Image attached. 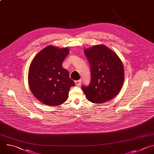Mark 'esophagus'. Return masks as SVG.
Listing matches in <instances>:
<instances>
[{
	"mask_svg": "<svg viewBox=\"0 0 154 154\" xmlns=\"http://www.w3.org/2000/svg\"><path fill=\"white\" fill-rule=\"evenodd\" d=\"M75 83L77 86H80L82 83V80H77L75 82Z\"/></svg>",
	"mask_w": 154,
	"mask_h": 154,
	"instance_id": "1",
	"label": "esophagus"
}]
</instances>
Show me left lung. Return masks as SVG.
Returning <instances> with one entry per match:
<instances>
[{"label":"left lung","mask_w":154,"mask_h":154,"mask_svg":"<svg viewBox=\"0 0 154 154\" xmlns=\"http://www.w3.org/2000/svg\"><path fill=\"white\" fill-rule=\"evenodd\" d=\"M89 62L91 82L82 89L88 100L102 103L111 100L120 92L125 71L119 56L104 45H95L84 50Z\"/></svg>","instance_id":"obj_1"}]
</instances>
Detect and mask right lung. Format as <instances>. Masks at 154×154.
Returning a JSON list of instances; mask_svg holds the SVG:
<instances>
[{
    "instance_id": "1",
    "label": "right lung",
    "mask_w": 154,
    "mask_h": 154,
    "mask_svg": "<svg viewBox=\"0 0 154 154\" xmlns=\"http://www.w3.org/2000/svg\"><path fill=\"white\" fill-rule=\"evenodd\" d=\"M69 49L48 46L35 56L28 71V83L34 97L44 105L54 106L68 99L74 82L62 63Z\"/></svg>"
}]
</instances>
